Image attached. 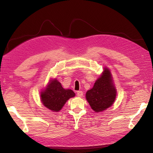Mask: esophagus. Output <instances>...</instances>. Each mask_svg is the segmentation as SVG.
Here are the masks:
<instances>
[{"instance_id": "esophagus-1", "label": "esophagus", "mask_w": 153, "mask_h": 153, "mask_svg": "<svg viewBox=\"0 0 153 153\" xmlns=\"http://www.w3.org/2000/svg\"><path fill=\"white\" fill-rule=\"evenodd\" d=\"M76 95L78 96V97H82L83 96V92L80 91H77L76 92Z\"/></svg>"}]
</instances>
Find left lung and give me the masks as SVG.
Masks as SVG:
<instances>
[{
	"label": "left lung",
	"mask_w": 153,
	"mask_h": 153,
	"mask_svg": "<svg viewBox=\"0 0 153 153\" xmlns=\"http://www.w3.org/2000/svg\"><path fill=\"white\" fill-rule=\"evenodd\" d=\"M104 69L93 87L86 92V99L96 112H102L112 106L116 97V90L112 84L110 72L107 68Z\"/></svg>",
	"instance_id": "obj_1"
}]
</instances>
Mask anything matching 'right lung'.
Returning <instances> with one entry per match:
<instances>
[{
  "label": "right lung",
  "mask_w": 153,
  "mask_h": 153,
  "mask_svg": "<svg viewBox=\"0 0 153 153\" xmlns=\"http://www.w3.org/2000/svg\"><path fill=\"white\" fill-rule=\"evenodd\" d=\"M75 96V92L72 90L64 89L61 83L54 79L41 92V99L46 107L53 112H59L66 101Z\"/></svg>",
  "instance_id": "add662e5"
}]
</instances>
